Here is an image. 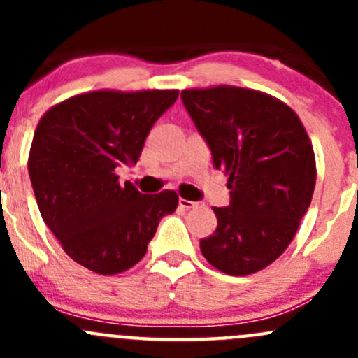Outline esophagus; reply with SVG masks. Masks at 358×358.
<instances>
[{
	"instance_id": "34e87169",
	"label": "esophagus",
	"mask_w": 358,
	"mask_h": 358,
	"mask_svg": "<svg viewBox=\"0 0 358 358\" xmlns=\"http://www.w3.org/2000/svg\"><path fill=\"white\" fill-rule=\"evenodd\" d=\"M178 206H180V208L183 209V211H189V209L196 208V206H197V202L187 201V199H180V201H178Z\"/></svg>"
}]
</instances>
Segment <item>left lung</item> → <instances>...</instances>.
<instances>
[{
  "label": "left lung",
  "instance_id": "8db88e82",
  "mask_svg": "<svg viewBox=\"0 0 358 358\" xmlns=\"http://www.w3.org/2000/svg\"><path fill=\"white\" fill-rule=\"evenodd\" d=\"M182 102L229 176L230 204L213 209L218 227L202 255L229 275L258 272L286 251L312 202V142L294 110L255 90H185Z\"/></svg>",
  "mask_w": 358,
  "mask_h": 358
}]
</instances>
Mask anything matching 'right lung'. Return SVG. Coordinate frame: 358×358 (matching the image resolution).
I'll list each match as a JSON object with an SVG mask.
<instances>
[{
    "label": "right lung",
    "instance_id": "1",
    "mask_svg": "<svg viewBox=\"0 0 358 358\" xmlns=\"http://www.w3.org/2000/svg\"><path fill=\"white\" fill-rule=\"evenodd\" d=\"M176 99V90L83 93L52 107L36 128L27 168L39 213L64 251L92 272L136 265L178 206L173 190L145 196L117 182V169L138 161Z\"/></svg>",
    "mask_w": 358,
    "mask_h": 358
}]
</instances>
